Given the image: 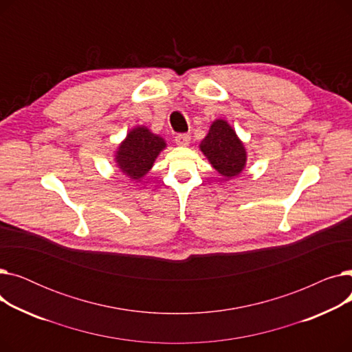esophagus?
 Masks as SVG:
<instances>
[{
	"mask_svg": "<svg viewBox=\"0 0 352 352\" xmlns=\"http://www.w3.org/2000/svg\"><path fill=\"white\" fill-rule=\"evenodd\" d=\"M190 141H191V137L188 134H178L175 137L177 145H181V146H187L190 144Z\"/></svg>",
	"mask_w": 352,
	"mask_h": 352,
	"instance_id": "1",
	"label": "esophagus"
}]
</instances>
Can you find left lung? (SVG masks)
I'll use <instances>...</instances> for the list:
<instances>
[{"label":"left lung","mask_w":352,"mask_h":352,"mask_svg":"<svg viewBox=\"0 0 352 352\" xmlns=\"http://www.w3.org/2000/svg\"><path fill=\"white\" fill-rule=\"evenodd\" d=\"M199 150L207 157L215 171L226 179L238 177L247 165L244 142L223 118H218L211 124L208 134L199 144Z\"/></svg>","instance_id":"1"}]
</instances>
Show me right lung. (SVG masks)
Wrapping results in <instances>:
<instances>
[{
  "instance_id": "obj_1",
  "label": "right lung",
  "mask_w": 352,
  "mask_h": 352,
  "mask_svg": "<svg viewBox=\"0 0 352 352\" xmlns=\"http://www.w3.org/2000/svg\"><path fill=\"white\" fill-rule=\"evenodd\" d=\"M166 142L162 137L154 134L144 125L129 129L125 140L116 151V165L120 171L134 181L141 178L153 168V165Z\"/></svg>"
}]
</instances>
